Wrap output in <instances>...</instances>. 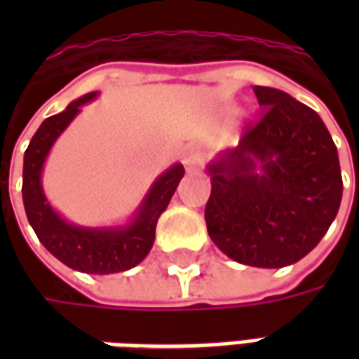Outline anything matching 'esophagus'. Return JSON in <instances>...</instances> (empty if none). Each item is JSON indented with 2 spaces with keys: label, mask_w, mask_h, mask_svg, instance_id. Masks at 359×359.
<instances>
[{
  "label": "esophagus",
  "mask_w": 359,
  "mask_h": 359,
  "mask_svg": "<svg viewBox=\"0 0 359 359\" xmlns=\"http://www.w3.org/2000/svg\"><path fill=\"white\" fill-rule=\"evenodd\" d=\"M184 163H187L188 171H198L200 169V163H202V157L196 149H190L184 157Z\"/></svg>",
  "instance_id": "esophagus-1"
}]
</instances>
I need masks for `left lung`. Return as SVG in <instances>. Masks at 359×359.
<instances>
[{
    "mask_svg": "<svg viewBox=\"0 0 359 359\" xmlns=\"http://www.w3.org/2000/svg\"><path fill=\"white\" fill-rule=\"evenodd\" d=\"M264 117L208 165L211 241L238 264L277 269L308 256L337 217V146L316 111L283 90L254 86Z\"/></svg>",
    "mask_w": 359,
    "mask_h": 359,
    "instance_id": "1",
    "label": "left lung"
}]
</instances>
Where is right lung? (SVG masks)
Returning a JSON list of instances; mask_svg holds the SVG:
<instances>
[{
	"instance_id": "add662e5",
	"label": "right lung",
	"mask_w": 359,
	"mask_h": 359,
	"mask_svg": "<svg viewBox=\"0 0 359 359\" xmlns=\"http://www.w3.org/2000/svg\"><path fill=\"white\" fill-rule=\"evenodd\" d=\"M95 97L97 92H90L74 100L65 111L46 118L36 130L25 151L22 202L36 236L61 264L82 273L109 275L133 269L148 256L156 241L157 219L167 210L180 179L184 177V167L175 163L161 172L126 225L79 226L61 217L43 194V163L55 140L81 113L82 105L94 102Z\"/></svg>"
}]
</instances>
